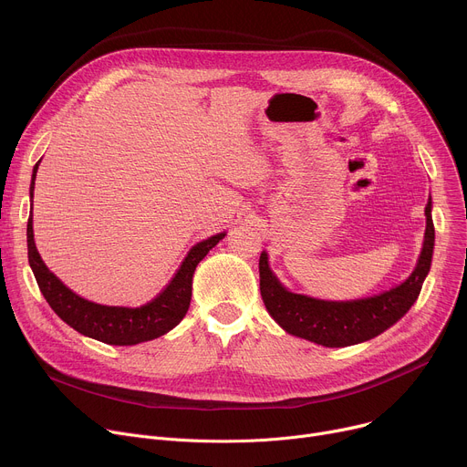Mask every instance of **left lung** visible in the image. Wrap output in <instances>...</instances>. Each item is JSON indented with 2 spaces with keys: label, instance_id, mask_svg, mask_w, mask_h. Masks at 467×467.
<instances>
[{
  "label": "left lung",
  "instance_id": "obj_1",
  "mask_svg": "<svg viewBox=\"0 0 467 467\" xmlns=\"http://www.w3.org/2000/svg\"><path fill=\"white\" fill-rule=\"evenodd\" d=\"M431 199L425 207L427 227L416 270L403 283L384 294L357 301H321L288 292L268 265L262 251L258 260L260 296L270 316L294 337L325 348H346L371 340L401 319L416 303L431 270L434 249V223Z\"/></svg>",
  "mask_w": 467,
  "mask_h": 467
}]
</instances>
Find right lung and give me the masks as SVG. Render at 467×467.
I'll use <instances>...</instances> for the list:
<instances>
[{
  "instance_id": "1",
  "label": "right lung",
  "mask_w": 467,
  "mask_h": 467,
  "mask_svg": "<svg viewBox=\"0 0 467 467\" xmlns=\"http://www.w3.org/2000/svg\"><path fill=\"white\" fill-rule=\"evenodd\" d=\"M40 161L33 168L31 179V199L35 190V177ZM33 205V203H31ZM33 209V207H31ZM225 236V233L214 234L203 242L195 244L186 258L182 260L179 272L170 285L148 305L140 308L125 306H105L87 301L66 288L42 262L35 238H33V218L27 222V254L31 270L38 283V288L55 314L74 327L81 335L99 340L110 346H135L140 342L155 340L168 330H171L188 312L192 299V277L195 265L205 258V254Z\"/></svg>"
}]
</instances>
